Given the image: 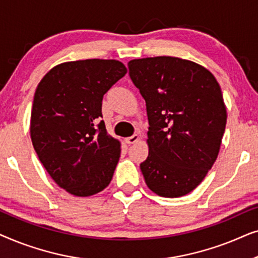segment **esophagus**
<instances>
[{
	"label": "esophagus",
	"mask_w": 258,
	"mask_h": 258,
	"mask_svg": "<svg viewBox=\"0 0 258 258\" xmlns=\"http://www.w3.org/2000/svg\"><path fill=\"white\" fill-rule=\"evenodd\" d=\"M140 140V136H139V134H134L133 136H130V137H126L125 139V142L128 143V144H134V143H136L137 141Z\"/></svg>",
	"instance_id": "obj_1"
}]
</instances>
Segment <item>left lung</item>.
<instances>
[{
  "label": "left lung",
  "mask_w": 258,
  "mask_h": 258,
  "mask_svg": "<svg viewBox=\"0 0 258 258\" xmlns=\"http://www.w3.org/2000/svg\"><path fill=\"white\" fill-rule=\"evenodd\" d=\"M129 75L146 100L149 155L140 164L151 191L181 197L216 161L227 124L221 87L195 62L171 56L132 59Z\"/></svg>",
  "instance_id": "left-lung-1"
}]
</instances>
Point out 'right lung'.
Listing matches in <instances>:
<instances>
[{"instance_id": "add662e5", "label": "right lung", "mask_w": 258, "mask_h": 258, "mask_svg": "<svg viewBox=\"0 0 258 258\" xmlns=\"http://www.w3.org/2000/svg\"><path fill=\"white\" fill-rule=\"evenodd\" d=\"M126 74L116 59H82L56 66L35 91L30 136L56 184L74 196L100 192L110 183L121 143L102 117L104 94Z\"/></svg>"}]
</instances>
